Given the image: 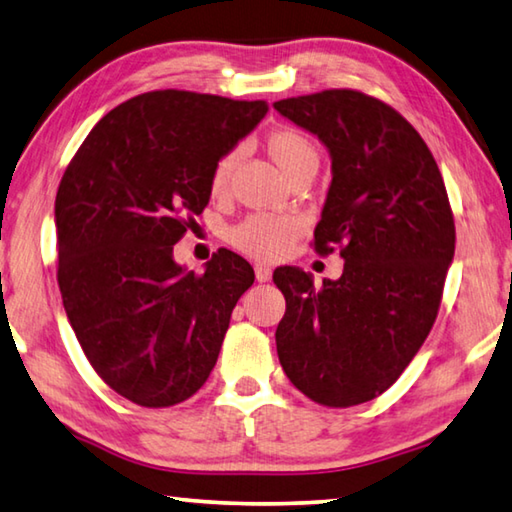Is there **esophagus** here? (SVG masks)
I'll return each mask as SVG.
<instances>
[{"mask_svg": "<svg viewBox=\"0 0 512 512\" xmlns=\"http://www.w3.org/2000/svg\"><path fill=\"white\" fill-rule=\"evenodd\" d=\"M256 279L261 281V283L270 281V279H272V267L265 265V263H258V265H256Z\"/></svg>", "mask_w": 512, "mask_h": 512, "instance_id": "34e87169", "label": "esophagus"}]
</instances>
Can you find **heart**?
Returning <instances> with one entry per match:
<instances>
[{
    "label": "heart",
    "mask_w": 512,
    "mask_h": 512,
    "mask_svg": "<svg viewBox=\"0 0 512 512\" xmlns=\"http://www.w3.org/2000/svg\"><path fill=\"white\" fill-rule=\"evenodd\" d=\"M267 155L274 159L290 179L299 173L319 168V148L306 132L299 128H276L265 139ZM238 150H229L215 161L211 170V193L224 195L231 182V173L238 164ZM303 233V222L294 215L283 213H254L231 229V242L247 256L276 261L285 256Z\"/></svg>",
    "instance_id": "obj_1"
}]
</instances>
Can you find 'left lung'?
Masks as SVG:
<instances>
[{
    "label": "left lung",
    "instance_id": "1",
    "mask_svg": "<svg viewBox=\"0 0 512 512\" xmlns=\"http://www.w3.org/2000/svg\"><path fill=\"white\" fill-rule=\"evenodd\" d=\"M274 110L333 157L315 251L339 247L344 258L342 276L321 288L299 267L274 272L285 297L276 351L303 396L362 405L400 378L441 308L456 242L445 182L414 125L380 98L324 89Z\"/></svg>",
    "mask_w": 512,
    "mask_h": 512
}]
</instances>
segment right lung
Returning a JSON list of instances; mask_svg holds the SVG:
<instances>
[{
  "mask_svg": "<svg viewBox=\"0 0 512 512\" xmlns=\"http://www.w3.org/2000/svg\"><path fill=\"white\" fill-rule=\"evenodd\" d=\"M265 114V101L139 94L94 125L60 179L62 306L98 378L134 405L173 407L202 387L254 283L229 249L195 274L173 245L209 204L215 161Z\"/></svg>",
  "mask_w": 512,
  "mask_h": 512,
  "instance_id": "right-lung-1",
  "label": "right lung"
}]
</instances>
